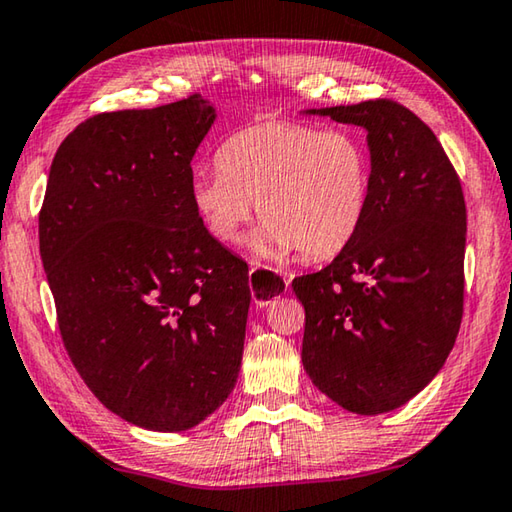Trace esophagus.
I'll use <instances>...</instances> for the list:
<instances>
[{"label":"esophagus","instance_id":"34e87169","mask_svg":"<svg viewBox=\"0 0 512 512\" xmlns=\"http://www.w3.org/2000/svg\"><path fill=\"white\" fill-rule=\"evenodd\" d=\"M287 287L289 280L280 271L259 262H250V291H253V300L259 307L269 305L273 298L285 294Z\"/></svg>","mask_w":512,"mask_h":512}]
</instances>
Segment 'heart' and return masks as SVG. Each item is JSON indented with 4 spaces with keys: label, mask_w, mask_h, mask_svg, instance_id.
I'll return each mask as SVG.
<instances>
[{
    "label": "heart",
    "mask_w": 512,
    "mask_h": 512,
    "mask_svg": "<svg viewBox=\"0 0 512 512\" xmlns=\"http://www.w3.org/2000/svg\"><path fill=\"white\" fill-rule=\"evenodd\" d=\"M218 173L191 186L193 209L216 241L234 243L257 214L255 253L307 262L342 253L360 232L371 198L369 143L348 127L266 120L221 143Z\"/></svg>",
    "instance_id": "1"
}]
</instances>
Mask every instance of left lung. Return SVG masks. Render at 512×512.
Here are the masks:
<instances>
[{
  "instance_id": "obj_1",
  "label": "left lung",
  "mask_w": 512,
  "mask_h": 512,
  "mask_svg": "<svg viewBox=\"0 0 512 512\" xmlns=\"http://www.w3.org/2000/svg\"><path fill=\"white\" fill-rule=\"evenodd\" d=\"M310 113L367 129L371 198L360 232L326 269L294 278L303 367L358 415L401 408L442 369L465 300L467 209L433 129L378 97Z\"/></svg>"
}]
</instances>
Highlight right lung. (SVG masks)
Here are the masks:
<instances>
[{"instance_id": "1", "label": "right lung", "mask_w": 512, "mask_h": 512, "mask_svg": "<svg viewBox=\"0 0 512 512\" xmlns=\"http://www.w3.org/2000/svg\"><path fill=\"white\" fill-rule=\"evenodd\" d=\"M216 118L202 95L97 113L54 154L38 216L63 346L104 408L186 431L237 383L248 264L193 209L191 159Z\"/></svg>"}]
</instances>
